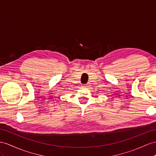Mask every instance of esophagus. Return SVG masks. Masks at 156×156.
<instances>
[{
    "label": "esophagus",
    "mask_w": 156,
    "mask_h": 156,
    "mask_svg": "<svg viewBox=\"0 0 156 156\" xmlns=\"http://www.w3.org/2000/svg\"><path fill=\"white\" fill-rule=\"evenodd\" d=\"M83 86H84V87H86V86H87V85H86V84H85V85H83Z\"/></svg>",
    "instance_id": "esophagus-1"
}]
</instances>
